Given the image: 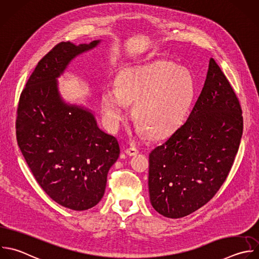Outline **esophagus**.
Segmentation results:
<instances>
[{
  "label": "esophagus",
  "mask_w": 259,
  "mask_h": 259,
  "mask_svg": "<svg viewBox=\"0 0 259 259\" xmlns=\"http://www.w3.org/2000/svg\"><path fill=\"white\" fill-rule=\"evenodd\" d=\"M124 153L126 155H128V156H135V155H137L139 153V150L137 148H135V147H131V148L125 149Z\"/></svg>",
  "instance_id": "1"
}]
</instances>
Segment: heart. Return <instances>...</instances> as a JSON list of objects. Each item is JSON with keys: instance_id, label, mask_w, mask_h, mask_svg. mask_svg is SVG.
<instances>
[{"instance_id": "1", "label": "heart", "mask_w": 259, "mask_h": 259, "mask_svg": "<svg viewBox=\"0 0 259 259\" xmlns=\"http://www.w3.org/2000/svg\"><path fill=\"white\" fill-rule=\"evenodd\" d=\"M195 92L191 73L176 64L158 61L125 70L118 84L102 94L106 121L116 126L126 117L127 104L135 103L137 133L160 139L173 133L184 119Z\"/></svg>"}]
</instances>
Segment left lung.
Instances as JSON below:
<instances>
[{
	"mask_svg": "<svg viewBox=\"0 0 259 259\" xmlns=\"http://www.w3.org/2000/svg\"><path fill=\"white\" fill-rule=\"evenodd\" d=\"M242 133L239 100L210 59L188 118L149 155L153 207L164 217L179 219L208 202L232 168Z\"/></svg>",
	"mask_w": 259,
	"mask_h": 259,
	"instance_id": "1",
	"label": "left lung"
}]
</instances>
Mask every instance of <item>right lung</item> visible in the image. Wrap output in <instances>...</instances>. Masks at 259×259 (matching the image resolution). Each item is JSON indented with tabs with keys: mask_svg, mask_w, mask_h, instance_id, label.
<instances>
[{
	"mask_svg": "<svg viewBox=\"0 0 259 259\" xmlns=\"http://www.w3.org/2000/svg\"><path fill=\"white\" fill-rule=\"evenodd\" d=\"M99 42L57 45L29 77L17 109V142L33 176L52 199L74 210L101 200L120 153L117 140L98 127L94 114L66 103L58 88L70 62Z\"/></svg>",
	"mask_w": 259,
	"mask_h": 259,
	"instance_id": "right-lung-1",
	"label": "right lung"
}]
</instances>
